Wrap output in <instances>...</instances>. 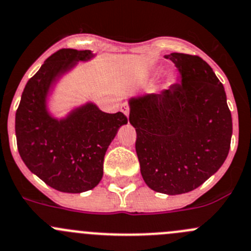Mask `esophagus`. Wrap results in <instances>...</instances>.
I'll use <instances>...</instances> for the list:
<instances>
[{"label": "esophagus", "instance_id": "34e87169", "mask_svg": "<svg viewBox=\"0 0 251 251\" xmlns=\"http://www.w3.org/2000/svg\"><path fill=\"white\" fill-rule=\"evenodd\" d=\"M120 110L123 111L124 114H125L126 116H128V113H130V109H128V105H126V104H123L120 108Z\"/></svg>", "mask_w": 251, "mask_h": 251}]
</instances>
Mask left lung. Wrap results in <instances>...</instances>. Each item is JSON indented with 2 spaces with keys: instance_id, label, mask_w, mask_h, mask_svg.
I'll use <instances>...</instances> for the list:
<instances>
[{
  "instance_id": "1",
  "label": "left lung",
  "mask_w": 251,
  "mask_h": 251,
  "mask_svg": "<svg viewBox=\"0 0 251 251\" xmlns=\"http://www.w3.org/2000/svg\"><path fill=\"white\" fill-rule=\"evenodd\" d=\"M180 81L159 94L128 100L136 153L146 184L157 193L195 190L227 158L232 114L220 79L200 56L172 52Z\"/></svg>"
}]
</instances>
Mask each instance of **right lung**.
<instances>
[{
    "label": "right lung",
    "mask_w": 251,
    "mask_h": 251,
    "mask_svg": "<svg viewBox=\"0 0 251 251\" xmlns=\"http://www.w3.org/2000/svg\"><path fill=\"white\" fill-rule=\"evenodd\" d=\"M91 50L61 49L48 57L26 82L16 113L17 147L22 160L45 184L62 193L92 190L103 177L106 150L118 130L127 124L121 111L108 114L94 103L74 109L66 118L49 113L46 99L61 76Z\"/></svg>",
    "instance_id": "obj_1"
}]
</instances>
